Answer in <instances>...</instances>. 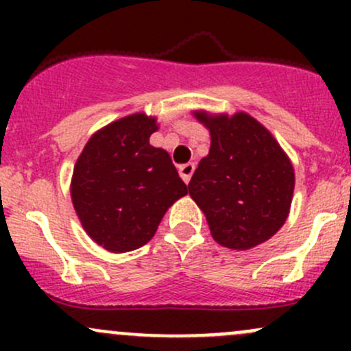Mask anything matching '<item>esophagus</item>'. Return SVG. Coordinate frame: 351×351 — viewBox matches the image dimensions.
<instances>
[{
    "label": "esophagus",
    "mask_w": 351,
    "mask_h": 351,
    "mask_svg": "<svg viewBox=\"0 0 351 351\" xmlns=\"http://www.w3.org/2000/svg\"><path fill=\"white\" fill-rule=\"evenodd\" d=\"M193 171H195V165H193V162H186V165L180 166V176H182V180L185 183L190 182Z\"/></svg>",
    "instance_id": "obj_1"
}]
</instances>
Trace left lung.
Masks as SVG:
<instances>
[{
	"label": "left lung",
	"mask_w": 351,
	"mask_h": 351,
	"mask_svg": "<svg viewBox=\"0 0 351 351\" xmlns=\"http://www.w3.org/2000/svg\"><path fill=\"white\" fill-rule=\"evenodd\" d=\"M195 117L210 130V151L189 183L212 238L250 250L284 226L293 193V168L282 147L247 113Z\"/></svg>",
	"instance_id": "1"
}]
</instances>
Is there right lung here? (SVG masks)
Returning a JSON list of instances; mask_svg holds the SVG:
<instances>
[{
    "label": "right lung",
    "mask_w": 351,
    "mask_h": 351,
    "mask_svg": "<svg viewBox=\"0 0 351 351\" xmlns=\"http://www.w3.org/2000/svg\"><path fill=\"white\" fill-rule=\"evenodd\" d=\"M153 117L136 113L98 130L74 166L71 198L84 231L125 253L154 236L162 215L189 190L165 149L153 147Z\"/></svg>",
    "instance_id": "add662e5"
}]
</instances>
